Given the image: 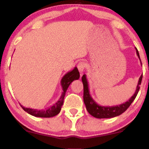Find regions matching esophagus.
<instances>
[{"instance_id":"esophagus-1","label":"esophagus","mask_w":149,"mask_h":149,"mask_svg":"<svg viewBox=\"0 0 149 149\" xmlns=\"http://www.w3.org/2000/svg\"><path fill=\"white\" fill-rule=\"evenodd\" d=\"M85 67H86V64H85V62H83V61H81V62L78 63V71H80V73H82L83 72V71H84Z\"/></svg>"}]
</instances>
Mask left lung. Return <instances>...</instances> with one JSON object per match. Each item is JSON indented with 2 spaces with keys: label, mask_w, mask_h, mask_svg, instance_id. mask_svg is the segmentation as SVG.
I'll return each mask as SVG.
<instances>
[{
  "label": "left lung",
  "mask_w": 149,
  "mask_h": 149,
  "mask_svg": "<svg viewBox=\"0 0 149 149\" xmlns=\"http://www.w3.org/2000/svg\"><path fill=\"white\" fill-rule=\"evenodd\" d=\"M135 49H136V54H137L138 57H139V60L141 61L139 52H138L136 47H135ZM142 77L143 75H141V76L139 77L137 86H136V91L129 100L123 104H120V105L113 106V107H109V106L104 107V106L99 105L92 99L91 95H90V90H89L88 82V80H87L86 75L84 74L82 77V81H83V101H84L87 111L90 115L94 116L95 118H114L120 116L127 110L128 107L130 106V104L132 103L133 101L136 98L138 92L139 90Z\"/></svg>",
  "instance_id": "left-lung-1"
}]
</instances>
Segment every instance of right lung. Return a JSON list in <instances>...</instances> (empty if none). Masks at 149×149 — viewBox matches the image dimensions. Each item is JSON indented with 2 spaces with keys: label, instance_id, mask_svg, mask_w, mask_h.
Returning <instances> with one entry per match:
<instances>
[{
  "label": "right lung",
  "instance_id": "obj_1",
  "mask_svg": "<svg viewBox=\"0 0 149 149\" xmlns=\"http://www.w3.org/2000/svg\"><path fill=\"white\" fill-rule=\"evenodd\" d=\"M80 78V73L77 67H75L72 71H69L63 76L61 80V85L62 87V94H61L60 98L52 107H49L48 109H45V110H38V109H30V108H26L20 104L21 107L26 112L28 113L30 115L35 116V117L40 118H51L53 116H57L60 112L61 107L64 104V100L66 94V90L71 83L75 80H78Z\"/></svg>",
  "mask_w": 149,
  "mask_h": 149
}]
</instances>
